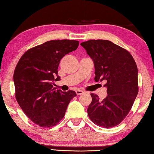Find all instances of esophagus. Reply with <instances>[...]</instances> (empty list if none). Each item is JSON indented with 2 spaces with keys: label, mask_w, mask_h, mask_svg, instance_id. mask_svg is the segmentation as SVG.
Here are the masks:
<instances>
[{
  "label": "esophagus",
  "mask_w": 154,
  "mask_h": 154,
  "mask_svg": "<svg viewBox=\"0 0 154 154\" xmlns=\"http://www.w3.org/2000/svg\"><path fill=\"white\" fill-rule=\"evenodd\" d=\"M84 93H85V91H82V90H77L76 91V94L77 95H81V94H83Z\"/></svg>",
  "instance_id": "34e87169"
}]
</instances>
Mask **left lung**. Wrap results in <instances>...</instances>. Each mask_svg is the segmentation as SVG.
I'll return each instance as SVG.
<instances>
[{
  "mask_svg": "<svg viewBox=\"0 0 154 154\" xmlns=\"http://www.w3.org/2000/svg\"><path fill=\"white\" fill-rule=\"evenodd\" d=\"M81 45L93 61L94 81L106 82L105 99L91 94L88 116L98 126H115L128 114L138 93L136 62L128 51L109 40H91Z\"/></svg>",
  "mask_w": 154,
  "mask_h": 154,
  "instance_id": "8db88e82",
  "label": "left lung"
}]
</instances>
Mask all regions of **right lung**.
Masks as SVG:
<instances>
[{
	"label": "right lung",
	"instance_id": "right-lung-1",
	"mask_svg": "<svg viewBox=\"0 0 154 154\" xmlns=\"http://www.w3.org/2000/svg\"><path fill=\"white\" fill-rule=\"evenodd\" d=\"M79 41L51 40L28 50L20 59L13 80L16 99L29 119L41 127L56 125L63 119L73 91L53 87L60 81L57 69L65 55L77 50Z\"/></svg>",
	"mask_w": 154,
	"mask_h": 154
}]
</instances>
